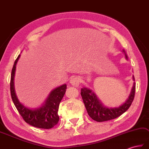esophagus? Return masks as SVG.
Masks as SVG:
<instances>
[{
    "label": "esophagus",
    "mask_w": 149,
    "mask_h": 149,
    "mask_svg": "<svg viewBox=\"0 0 149 149\" xmlns=\"http://www.w3.org/2000/svg\"><path fill=\"white\" fill-rule=\"evenodd\" d=\"M70 84L74 87H78L80 84V78L78 77H74L71 78L70 80Z\"/></svg>",
    "instance_id": "1"
}]
</instances>
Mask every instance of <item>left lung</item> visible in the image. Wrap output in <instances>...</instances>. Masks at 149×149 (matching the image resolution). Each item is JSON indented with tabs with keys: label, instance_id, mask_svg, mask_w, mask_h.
I'll return each instance as SVG.
<instances>
[{
	"label": "left lung",
	"instance_id": "obj_1",
	"mask_svg": "<svg viewBox=\"0 0 149 149\" xmlns=\"http://www.w3.org/2000/svg\"><path fill=\"white\" fill-rule=\"evenodd\" d=\"M123 52L125 53L124 50ZM125 57L127 58L126 54ZM133 80H134V77ZM135 90L136 88L135 83H134L130 95L126 102L120 107L114 108L105 107L102 104L94 92L87 88L84 87L81 88V95L86 110L90 117L97 122H104L117 118L128 110L133 101Z\"/></svg>",
	"mask_w": 149,
	"mask_h": 149
}]
</instances>
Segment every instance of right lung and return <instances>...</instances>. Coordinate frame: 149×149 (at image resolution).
Returning a JSON list of instances; mask_svg holds the SVG:
<instances>
[{
	"label": "right lung",
	"instance_id": "obj_1",
	"mask_svg": "<svg viewBox=\"0 0 149 149\" xmlns=\"http://www.w3.org/2000/svg\"><path fill=\"white\" fill-rule=\"evenodd\" d=\"M19 55L15 61L11 71L10 81V91L12 100L19 113L27 124L32 126L41 129H51L57 124L59 120L58 115L59 104L65 92L66 85H62L51 92L45 104L42 107L31 110L21 104L16 97L14 88V77Z\"/></svg>",
	"mask_w": 149,
	"mask_h": 149
}]
</instances>
